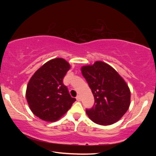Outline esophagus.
<instances>
[{
    "instance_id": "obj_1",
    "label": "esophagus",
    "mask_w": 156,
    "mask_h": 156,
    "mask_svg": "<svg viewBox=\"0 0 156 156\" xmlns=\"http://www.w3.org/2000/svg\"><path fill=\"white\" fill-rule=\"evenodd\" d=\"M76 100H77L78 101H80V100H81V97H80V95H78L77 97H76Z\"/></svg>"
}]
</instances>
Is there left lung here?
<instances>
[{
  "label": "left lung",
  "instance_id": "obj_1",
  "mask_svg": "<svg viewBox=\"0 0 156 156\" xmlns=\"http://www.w3.org/2000/svg\"><path fill=\"white\" fill-rule=\"evenodd\" d=\"M82 74L94 98L87 114L94 122L109 125L118 121L130 105L131 92L125 80L111 66L101 61L82 66Z\"/></svg>",
  "mask_w": 156,
  "mask_h": 156
}]
</instances>
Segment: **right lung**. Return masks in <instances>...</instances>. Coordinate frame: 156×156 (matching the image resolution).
Instances as JSON below:
<instances>
[{"label":"right lung","instance_id":"obj_1","mask_svg":"<svg viewBox=\"0 0 156 156\" xmlns=\"http://www.w3.org/2000/svg\"><path fill=\"white\" fill-rule=\"evenodd\" d=\"M69 68L70 66L65 59L55 58L46 62L31 78L26 98L31 111L39 119L57 121L76 101L63 83Z\"/></svg>","mask_w":156,"mask_h":156}]
</instances>
